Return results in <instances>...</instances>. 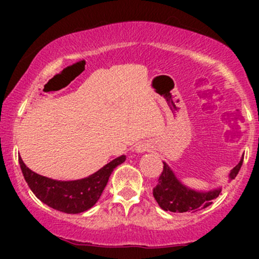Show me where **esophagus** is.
Masks as SVG:
<instances>
[{
    "instance_id": "1",
    "label": "esophagus",
    "mask_w": 259,
    "mask_h": 259,
    "mask_svg": "<svg viewBox=\"0 0 259 259\" xmlns=\"http://www.w3.org/2000/svg\"><path fill=\"white\" fill-rule=\"evenodd\" d=\"M150 150H151V145L147 144V142H140V144H138V146L135 147V151L138 153L148 152Z\"/></svg>"
}]
</instances>
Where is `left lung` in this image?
Listing matches in <instances>:
<instances>
[{
  "mask_svg": "<svg viewBox=\"0 0 259 259\" xmlns=\"http://www.w3.org/2000/svg\"><path fill=\"white\" fill-rule=\"evenodd\" d=\"M243 162V157L231 169L229 181L235 179ZM163 171L159 177V184L153 189V196L163 210L174 213L196 212L212 204V201L222 192V186L210 190H196L185 185L165 162H163Z\"/></svg>",
  "mask_w": 259,
  "mask_h": 259,
  "instance_id": "8db88e82",
  "label": "left lung"
}]
</instances>
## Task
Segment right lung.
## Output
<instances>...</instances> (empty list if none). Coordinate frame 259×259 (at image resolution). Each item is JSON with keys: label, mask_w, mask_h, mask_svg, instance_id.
<instances>
[{"label": "right lung", "mask_w": 259, "mask_h": 259, "mask_svg": "<svg viewBox=\"0 0 259 259\" xmlns=\"http://www.w3.org/2000/svg\"><path fill=\"white\" fill-rule=\"evenodd\" d=\"M125 159L124 154L117 157L96 173L78 180H55L42 177L26 167L22 157H19V164L25 181L38 200L59 212L76 214L95 206L102 195L112 171L125 162Z\"/></svg>", "instance_id": "right-lung-1"}]
</instances>
